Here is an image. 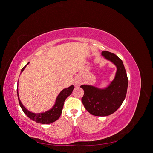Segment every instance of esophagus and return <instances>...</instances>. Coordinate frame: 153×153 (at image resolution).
<instances>
[{"label":"esophagus","instance_id":"esophagus-1","mask_svg":"<svg viewBox=\"0 0 153 153\" xmlns=\"http://www.w3.org/2000/svg\"><path fill=\"white\" fill-rule=\"evenodd\" d=\"M75 85H79V83L75 82Z\"/></svg>","mask_w":153,"mask_h":153}]
</instances>
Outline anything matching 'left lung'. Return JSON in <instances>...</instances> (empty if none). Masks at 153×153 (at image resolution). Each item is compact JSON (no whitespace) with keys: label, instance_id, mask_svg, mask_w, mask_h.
Returning a JSON list of instances; mask_svg holds the SVG:
<instances>
[{"label":"left lung","instance_id":"left-lung-1","mask_svg":"<svg viewBox=\"0 0 153 153\" xmlns=\"http://www.w3.org/2000/svg\"><path fill=\"white\" fill-rule=\"evenodd\" d=\"M101 55L116 66L114 79L104 89L91 85H81L84 91L82 102L91 114L107 116L114 113L123 103L126 96L128 79L121 59L108 51H103Z\"/></svg>","mask_w":153,"mask_h":153}]
</instances>
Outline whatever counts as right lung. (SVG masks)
<instances>
[{"mask_svg": "<svg viewBox=\"0 0 153 153\" xmlns=\"http://www.w3.org/2000/svg\"><path fill=\"white\" fill-rule=\"evenodd\" d=\"M29 64V62L27 63V65H25L22 69L21 73L23 72L25 67L28 65ZM73 89H74V86L73 85L69 86L68 88H66V89H64L59 94L58 96L57 97L56 101H55V103L52 108H50V110H47V112H45L38 113V114L30 112L29 110H27L25 106L23 105L19 98V94H18V89H17V95H18V101H19L20 107L22 108L23 112L27 115V117H29L30 119H32V121H36L38 123L50 124L55 122V121H57V120L59 118V117L61 116V114H62V112L64 101H65L68 97L72 93Z\"/></svg>", "mask_w": 153, "mask_h": 153, "instance_id": "obj_1", "label": "right lung"}]
</instances>
